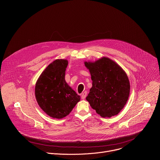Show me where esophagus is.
I'll use <instances>...</instances> for the list:
<instances>
[{"label":"esophagus","mask_w":160,"mask_h":160,"mask_svg":"<svg viewBox=\"0 0 160 160\" xmlns=\"http://www.w3.org/2000/svg\"><path fill=\"white\" fill-rule=\"evenodd\" d=\"M86 96H87V92L85 91V92H83L82 94V95H81V97H82V99H85V98H86Z\"/></svg>","instance_id":"obj_1"}]
</instances>
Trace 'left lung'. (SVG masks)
Here are the masks:
<instances>
[{
  "mask_svg": "<svg viewBox=\"0 0 160 160\" xmlns=\"http://www.w3.org/2000/svg\"><path fill=\"white\" fill-rule=\"evenodd\" d=\"M92 80L86 98L90 106L103 118L118 115L130 94L128 78L115 61L103 57L95 62H85Z\"/></svg>",
  "mask_w": 160,
  "mask_h": 160,
  "instance_id": "left-lung-1",
  "label": "left lung"
}]
</instances>
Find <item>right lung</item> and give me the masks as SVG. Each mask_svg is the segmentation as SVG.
<instances>
[{
	"label": "right lung",
	"instance_id": "add662e5",
	"mask_svg": "<svg viewBox=\"0 0 160 160\" xmlns=\"http://www.w3.org/2000/svg\"><path fill=\"white\" fill-rule=\"evenodd\" d=\"M68 62L56 59L42 73L35 85V94L41 109L49 117L61 119L70 114L80 97L65 81Z\"/></svg>",
	"mask_w": 160,
	"mask_h": 160
}]
</instances>
